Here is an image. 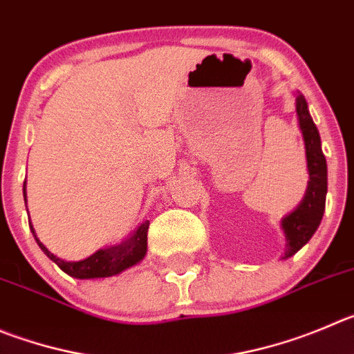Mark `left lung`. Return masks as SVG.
I'll return each mask as SVG.
<instances>
[{"instance_id": "1", "label": "left lung", "mask_w": 354, "mask_h": 354, "mask_svg": "<svg viewBox=\"0 0 354 354\" xmlns=\"http://www.w3.org/2000/svg\"><path fill=\"white\" fill-rule=\"evenodd\" d=\"M295 102L297 118H299L304 145H306L309 181H307V190L302 203L297 206L295 211L281 220V229L286 237V252L283 259L295 255L300 248L311 239L322 223L326 199V158L322 150L319 132L307 110L306 97L299 94Z\"/></svg>"}]
</instances>
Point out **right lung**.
Instances as JSON below:
<instances>
[{
	"label": "right lung",
	"mask_w": 354,
	"mask_h": 354,
	"mask_svg": "<svg viewBox=\"0 0 354 354\" xmlns=\"http://www.w3.org/2000/svg\"><path fill=\"white\" fill-rule=\"evenodd\" d=\"M24 201H26V181H24ZM148 225L150 222H143L138 227L127 239H124L122 243L113 244V246L101 248L94 255L87 257L84 260H78V262H66V260L59 259L54 253H50L47 248L39 243V239L36 237L35 229L29 223V229H31L32 236H35L36 243L41 248L43 253L52 260V262L57 263L66 274H69L71 277H77V279H95V277H111L115 274H120L122 270L129 269V267L136 266L138 262L145 259L147 255V234H148Z\"/></svg>",
	"instance_id": "add662e5"
}]
</instances>
